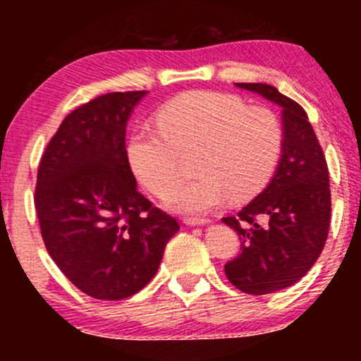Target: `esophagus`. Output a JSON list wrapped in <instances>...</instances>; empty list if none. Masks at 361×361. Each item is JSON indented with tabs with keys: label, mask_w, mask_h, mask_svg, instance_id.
<instances>
[{
	"label": "esophagus",
	"mask_w": 361,
	"mask_h": 361,
	"mask_svg": "<svg viewBox=\"0 0 361 361\" xmlns=\"http://www.w3.org/2000/svg\"><path fill=\"white\" fill-rule=\"evenodd\" d=\"M183 221H185V224H188V226H202V224L209 222V219L198 217V215H185Z\"/></svg>",
	"instance_id": "1"
}]
</instances>
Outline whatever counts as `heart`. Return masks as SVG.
<instances>
[{"mask_svg": "<svg viewBox=\"0 0 361 361\" xmlns=\"http://www.w3.org/2000/svg\"><path fill=\"white\" fill-rule=\"evenodd\" d=\"M156 126L132 134L128 163L144 188L166 197L180 179L183 156L193 154L199 176L169 197L180 210H207L227 197L243 202L256 195L283 146L279 115L231 93L180 94L157 110Z\"/></svg>", "mask_w": 361, "mask_h": 361, "instance_id": "1", "label": "heart"}]
</instances>
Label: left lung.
<instances>
[{
	"label": "left lung",
	"instance_id": "1",
	"mask_svg": "<svg viewBox=\"0 0 361 361\" xmlns=\"http://www.w3.org/2000/svg\"><path fill=\"white\" fill-rule=\"evenodd\" d=\"M283 109L281 159L270 185L233 217L241 247L224 270L235 288L264 295L297 283L324 250L331 224L329 169L307 114L264 82H235Z\"/></svg>",
	"mask_w": 361,
	"mask_h": 361
}]
</instances>
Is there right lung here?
<instances>
[{
    "mask_svg": "<svg viewBox=\"0 0 361 361\" xmlns=\"http://www.w3.org/2000/svg\"><path fill=\"white\" fill-rule=\"evenodd\" d=\"M146 91H115L73 110L39 164L35 210L47 252L76 288L120 300L156 275L180 229L137 190L126 127Z\"/></svg>",
    "mask_w": 361,
    "mask_h": 361,
    "instance_id": "1",
    "label": "right lung"
}]
</instances>
